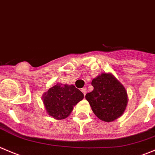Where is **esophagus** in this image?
Instances as JSON below:
<instances>
[{
    "label": "esophagus",
    "instance_id": "34e87169",
    "mask_svg": "<svg viewBox=\"0 0 155 155\" xmlns=\"http://www.w3.org/2000/svg\"><path fill=\"white\" fill-rule=\"evenodd\" d=\"M81 91H82V93L84 94V95H85V94H86V93H87V88H82V90H81Z\"/></svg>",
    "mask_w": 155,
    "mask_h": 155
}]
</instances>
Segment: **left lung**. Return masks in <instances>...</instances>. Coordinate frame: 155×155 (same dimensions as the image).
Returning <instances> with one entry per match:
<instances>
[{
	"label": "left lung",
	"instance_id": "left-lung-1",
	"mask_svg": "<svg viewBox=\"0 0 155 155\" xmlns=\"http://www.w3.org/2000/svg\"><path fill=\"white\" fill-rule=\"evenodd\" d=\"M94 89L85 94L93 113L104 122H112L123 115L128 103L125 87L110 73H102L91 81Z\"/></svg>",
	"mask_w": 155,
	"mask_h": 155
}]
</instances>
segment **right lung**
Here are the masks:
<instances>
[{"mask_svg": "<svg viewBox=\"0 0 155 155\" xmlns=\"http://www.w3.org/2000/svg\"><path fill=\"white\" fill-rule=\"evenodd\" d=\"M83 97V93L73 85L58 83L43 94L42 101L49 116L63 120L71 114L73 107Z\"/></svg>", "mask_w": 155, "mask_h": 155, "instance_id": "add662e5", "label": "right lung"}]
</instances>
